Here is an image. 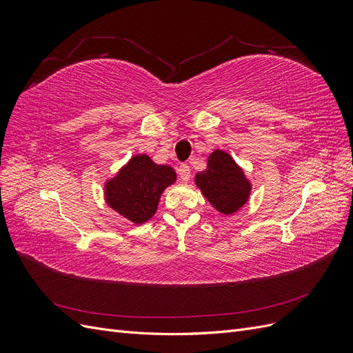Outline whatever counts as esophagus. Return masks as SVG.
I'll return each instance as SVG.
<instances>
[{"label":"esophagus","instance_id":"34e87169","mask_svg":"<svg viewBox=\"0 0 353 353\" xmlns=\"http://www.w3.org/2000/svg\"><path fill=\"white\" fill-rule=\"evenodd\" d=\"M178 176L181 181H183V183H187V181L190 179L191 174H190V166L187 163H181L178 166Z\"/></svg>","mask_w":353,"mask_h":353}]
</instances>
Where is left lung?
Instances as JSON below:
<instances>
[{
  "label": "left lung",
  "mask_w": 353,
  "mask_h": 353,
  "mask_svg": "<svg viewBox=\"0 0 353 353\" xmlns=\"http://www.w3.org/2000/svg\"><path fill=\"white\" fill-rule=\"evenodd\" d=\"M194 183L210 205L225 216L239 212L250 199V179L236 160L219 148L209 154L206 169L196 174Z\"/></svg>",
  "instance_id": "left-lung-1"
}]
</instances>
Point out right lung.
I'll return each instance as SVG.
<instances>
[{"label": "right lung", "instance_id": "right-lung-1", "mask_svg": "<svg viewBox=\"0 0 353 353\" xmlns=\"http://www.w3.org/2000/svg\"><path fill=\"white\" fill-rule=\"evenodd\" d=\"M176 181L168 165L154 163L150 156L135 154L105 179L104 200L108 206L135 225L154 216L163 191Z\"/></svg>", "mask_w": 353, "mask_h": 353}]
</instances>
